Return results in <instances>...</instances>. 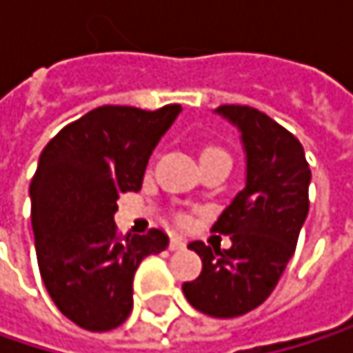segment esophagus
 Returning a JSON list of instances; mask_svg holds the SVG:
<instances>
[{
  "mask_svg": "<svg viewBox=\"0 0 353 353\" xmlns=\"http://www.w3.org/2000/svg\"><path fill=\"white\" fill-rule=\"evenodd\" d=\"M183 247H185V241H183L181 237H172V241H170V249H172V251L183 249Z\"/></svg>",
  "mask_w": 353,
  "mask_h": 353,
  "instance_id": "34e87169",
  "label": "esophagus"
}]
</instances>
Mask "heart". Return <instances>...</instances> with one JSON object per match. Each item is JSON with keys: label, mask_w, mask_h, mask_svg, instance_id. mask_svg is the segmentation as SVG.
<instances>
[{"label": "heart", "mask_w": 353, "mask_h": 353, "mask_svg": "<svg viewBox=\"0 0 353 353\" xmlns=\"http://www.w3.org/2000/svg\"><path fill=\"white\" fill-rule=\"evenodd\" d=\"M210 155H227V151H225V149H221V147L208 145V147H204V149H202V155H200V157H210ZM227 157H229V155H227Z\"/></svg>", "instance_id": "1"}]
</instances>
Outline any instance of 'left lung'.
Returning a JSON list of instances; mask_svg holds the SVG:
<instances>
[{
    "instance_id": "obj_1",
    "label": "left lung",
    "mask_w": 353,
    "mask_h": 353,
    "mask_svg": "<svg viewBox=\"0 0 353 353\" xmlns=\"http://www.w3.org/2000/svg\"><path fill=\"white\" fill-rule=\"evenodd\" d=\"M216 112L241 130L247 183L212 225L231 237V247L192 241L202 272L181 290L200 313L231 319L259 307L276 288L309 214L311 170L301 141L268 114L239 104Z\"/></svg>"
}]
</instances>
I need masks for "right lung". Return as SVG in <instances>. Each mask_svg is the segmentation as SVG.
<instances>
[{"label": "right lung", "mask_w": 353, "mask_h": 353, "mask_svg": "<svg viewBox=\"0 0 353 353\" xmlns=\"http://www.w3.org/2000/svg\"><path fill=\"white\" fill-rule=\"evenodd\" d=\"M179 110L100 106L61 128L40 153L30 181L38 270L59 311L88 331L126 321L139 263L170 243L161 229L122 237L114 212L124 192L141 190Z\"/></svg>", "instance_id": "right-lung-1"}]
</instances>
